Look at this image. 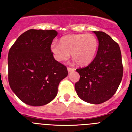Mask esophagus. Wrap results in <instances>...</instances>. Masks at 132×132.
I'll list each match as a JSON object with an SVG mask.
<instances>
[{
  "label": "esophagus",
  "instance_id": "34e87169",
  "mask_svg": "<svg viewBox=\"0 0 132 132\" xmlns=\"http://www.w3.org/2000/svg\"><path fill=\"white\" fill-rule=\"evenodd\" d=\"M67 71H68L69 73L70 72H72L73 71H75V69L74 68H70V67H67Z\"/></svg>",
  "mask_w": 132,
  "mask_h": 132
}]
</instances>
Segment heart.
Listing matches in <instances>:
<instances>
[{
  "label": "heart",
  "mask_w": 132,
  "mask_h": 132,
  "mask_svg": "<svg viewBox=\"0 0 132 132\" xmlns=\"http://www.w3.org/2000/svg\"><path fill=\"white\" fill-rule=\"evenodd\" d=\"M98 47L96 37L91 34H69L63 36L59 44H52L51 52L59 61L68 59L71 53L73 61L80 66L87 65L96 56Z\"/></svg>",
  "instance_id": "1"
}]
</instances>
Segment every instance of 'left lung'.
I'll return each instance as SVG.
<instances>
[{
    "mask_svg": "<svg viewBox=\"0 0 132 132\" xmlns=\"http://www.w3.org/2000/svg\"><path fill=\"white\" fill-rule=\"evenodd\" d=\"M93 33L98 40L97 54L87 67L76 70L80 79L75 88L82 101L98 104L115 94L123 76V65L118 44L103 31Z\"/></svg>",
    "mask_w": 132,
    "mask_h": 132,
    "instance_id": "obj_1",
    "label": "left lung"
}]
</instances>
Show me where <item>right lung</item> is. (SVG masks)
Returning <instances> with one entry per match:
<instances>
[{
	"label": "right lung",
	"instance_id": "add662e5",
	"mask_svg": "<svg viewBox=\"0 0 132 132\" xmlns=\"http://www.w3.org/2000/svg\"><path fill=\"white\" fill-rule=\"evenodd\" d=\"M54 30H29L18 37L8 55L12 90L26 104H47L57 94L58 85L68 75L67 67L51 52Z\"/></svg>",
	"mask_w": 132,
	"mask_h": 132
}]
</instances>
